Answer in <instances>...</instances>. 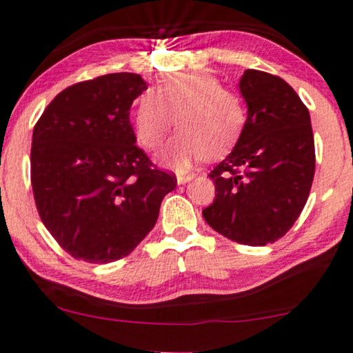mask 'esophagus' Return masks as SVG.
Masks as SVG:
<instances>
[{
    "label": "esophagus",
    "instance_id": "obj_1",
    "mask_svg": "<svg viewBox=\"0 0 353 353\" xmlns=\"http://www.w3.org/2000/svg\"><path fill=\"white\" fill-rule=\"evenodd\" d=\"M194 179V174H177V184H185Z\"/></svg>",
    "mask_w": 353,
    "mask_h": 353
}]
</instances>
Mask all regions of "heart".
<instances>
[{
    "mask_svg": "<svg viewBox=\"0 0 353 353\" xmlns=\"http://www.w3.org/2000/svg\"><path fill=\"white\" fill-rule=\"evenodd\" d=\"M179 132L157 154L165 168L188 170L204 157L230 152L246 125L245 100L224 88L218 77L201 70L162 77L156 90H145L134 115L135 137L145 149H156L174 125Z\"/></svg>",
    "mask_w": 353,
    "mask_h": 353,
    "instance_id": "heart-1",
    "label": "heart"
}]
</instances>
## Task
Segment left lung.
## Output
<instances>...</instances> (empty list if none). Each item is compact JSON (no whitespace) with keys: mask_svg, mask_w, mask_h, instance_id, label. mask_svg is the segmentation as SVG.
I'll use <instances>...</instances> for the list:
<instances>
[{"mask_svg":"<svg viewBox=\"0 0 353 353\" xmlns=\"http://www.w3.org/2000/svg\"><path fill=\"white\" fill-rule=\"evenodd\" d=\"M239 90L248 105L241 137L209 172L216 185L206 223L231 241L274 243L307 204L315 176V142L308 108L283 79L246 70Z\"/></svg>","mask_w":353,"mask_h":353,"instance_id":"left-lung-1","label":"left lung"}]
</instances>
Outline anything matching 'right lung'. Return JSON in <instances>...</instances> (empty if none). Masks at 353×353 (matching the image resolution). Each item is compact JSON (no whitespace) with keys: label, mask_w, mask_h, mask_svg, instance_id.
<instances>
[{"label":"right lung","mask_w":353,"mask_h":353,"mask_svg":"<svg viewBox=\"0 0 353 353\" xmlns=\"http://www.w3.org/2000/svg\"><path fill=\"white\" fill-rule=\"evenodd\" d=\"M144 90L137 73L97 77L61 90L34 125L38 214L75 259L110 263L132 253L176 188V176L135 145L130 107Z\"/></svg>","instance_id":"obj_1"}]
</instances>
